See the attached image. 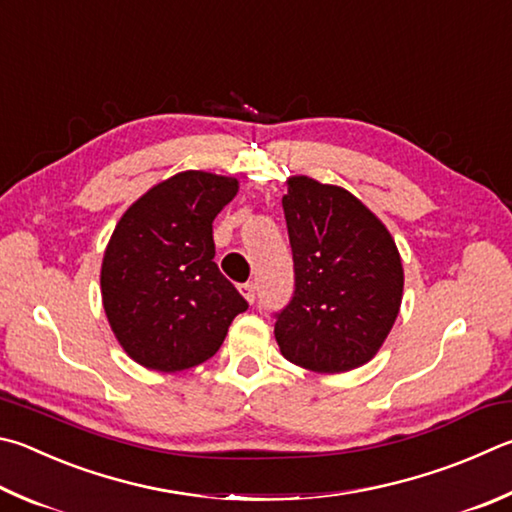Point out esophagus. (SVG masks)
<instances>
[{
    "mask_svg": "<svg viewBox=\"0 0 512 512\" xmlns=\"http://www.w3.org/2000/svg\"><path fill=\"white\" fill-rule=\"evenodd\" d=\"M239 293L246 297V302H250V304H253V302H255V284H253V282L239 284Z\"/></svg>",
    "mask_w": 512,
    "mask_h": 512,
    "instance_id": "obj_1",
    "label": "esophagus"
}]
</instances>
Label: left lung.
I'll return each mask as SVG.
<instances>
[{"mask_svg":"<svg viewBox=\"0 0 512 512\" xmlns=\"http://www.w3.org/2000/svg\"><path fill=\"white\" fill-rule=\"evenodd\" d=\"M295 291L275 313L282 356L318 374L365 365L383 347L403 300L392 235L338 185L291 176L282 199Z\"/></svg>","mask_w":512,"mask_h":512,"instance_id":"obj_1","label":"left lung"}]
</instances>
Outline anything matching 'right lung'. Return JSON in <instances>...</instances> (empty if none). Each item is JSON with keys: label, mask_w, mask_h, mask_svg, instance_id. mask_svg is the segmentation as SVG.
Wrapping results in <instances>:
<instances>
[{"label": "right lung", "mask_w": 512, "mask_h": 512, "mask_svg": "<svg viewBox=\"0 0 512 512\" xmlns=\"http://www.w3.org/2000/svg\"><path fill=\"white\" fill-rule=\"evenodd\" d=\"M232 176L188 170L125 210L102 257L109 327L138 365L183 371L215 356L248 309L215 264L212 221L235 199Z\"/></svg>", "instance_id": "obj_1"}]
</instances>
